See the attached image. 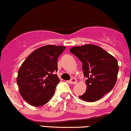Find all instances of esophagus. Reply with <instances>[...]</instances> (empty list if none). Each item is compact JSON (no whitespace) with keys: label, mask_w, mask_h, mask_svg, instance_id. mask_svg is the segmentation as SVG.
Here are the masks:
<instances>
[{"label":"esophagus","mask_w":131,"mask_h":131,"mask_svg":"<svg viewBox=\"0 0 131 131\" xmlns=\"http://www.w3.org/2000/svg\"><path fill=\"white\" fill-rule=\"evenodd\" d=\"M69 83H70V84H76V83H77V81L74 78H71V80H69Z\"/></svg>","instance_id":"obj_1"}]
</instances>
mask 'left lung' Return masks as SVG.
Returning a JSON list of instances; mask_svg holds the SVG:
<instances>
[{
    "instance_id": "1",
    "label": "left lung",
    "mask_w": 131,
    "mask_h": 131,
    "mask_svg": "<svg viewBox=\"0 0 131 131\" xmlns=\"http://www.w3.org/2000/svg\"><path fill=\"white\" fill-rule=\"evenodd\" d=\"M70 51L83 63L82 69L86 78L85 93L79 96L88 102H94L111 91L117 80L119 66L113 56L94 45L74 47Z\"/></svg>"
}]
</instances>
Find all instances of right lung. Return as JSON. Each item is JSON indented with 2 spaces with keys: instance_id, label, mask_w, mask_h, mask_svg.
I'll use <instances>...</instances> for the list:
<instances>
[{
  "instance_id": "add662e5",
  "label": "right lung",
  "mask_w": 131,
  "mask_h": 131,
  "mask_svg": "<svg viewBox=\"0 0 131 131\" xmlns=\"http://www.w3.org/2000/svg\"><path fill=\"white\" fill-rule=\"evenodd\" d=\"M65 47L45 45L35 50L25 59L18 71L20 93L28 104L44 105L54 95L60 79L57 60Z\"/></svg>"
}]
</instances>
